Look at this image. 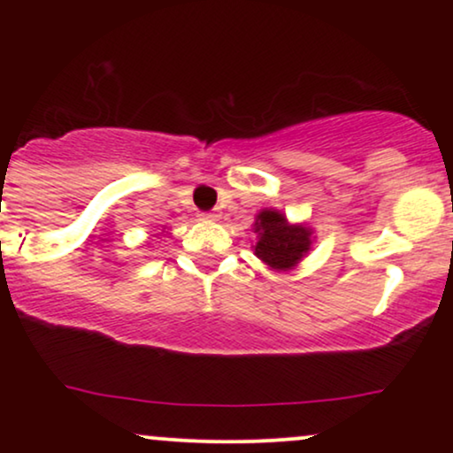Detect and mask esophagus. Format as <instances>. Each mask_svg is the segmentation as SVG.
<instances>
[{
    "mask_svg": "<svg viewBox=\"0 0 453 453\" xmlns=\"http://www.w3.org/2000/svg\"><path fill=\"white\" fill-rule=\"evenodd\" d=\"M202 219L217 221V219H219V212H202Z\"/></svg>",
    "mask_w": 453,
    "mask_h": 453,
    "instance_id": "1",
    "label": "esophagus"
}]
</instances>
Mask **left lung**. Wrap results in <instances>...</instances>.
<instances>
[{
  "label": "left lung",
  "mask_w": 453,
  "mask_h": 453,
  "mask_svg": "<svg viewBox=\"0 0 453 453\" xmlns=\"http://www.w3.org/2000/svg\"><path fill=\"white\" fill-rule=\"evenodd\" d=\"M253 232L257 242L253 253L262 264L277 273H289L309 256L313 249L315 232L309 223H292L285 212L277 209H262L256 215Z\"/></svg>",
  "instance_id": "obj_1"
}]
</instances>
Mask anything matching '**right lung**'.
<instances>
[{
	"label": "right lung",
	"mask_w": 453,
	"mask_h": 453,
	"mask_svg": "<svg viewBox=\"0 0 453 453\" xmlns=\"http://www.w3.org/2000/svg\"><path fill=\"white\" fill-rule=\"evenodd\" d=\"M164 230H165V227H164ZM164 230H161V232H164Z\"/></svg>",
	"instance_id": "right-lung-1"
}]
</instances>
